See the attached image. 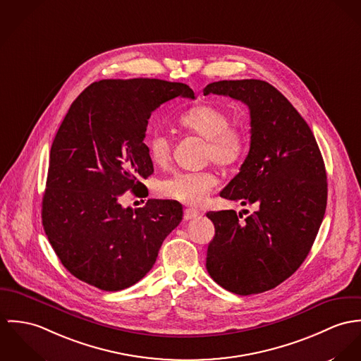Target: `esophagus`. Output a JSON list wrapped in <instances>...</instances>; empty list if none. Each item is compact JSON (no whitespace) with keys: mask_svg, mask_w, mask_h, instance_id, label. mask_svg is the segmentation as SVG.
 I'll use <instances>...</instances> for the list:
<instances>
[{"mask_svg":"<svg viewBox=\"0 0 361 361\" xmlns=\"http://www.w3.org/2000/svg\"><path fill=\"white\" fill-rule=\"evenodd\" d=\"M200 216V212L195 210V209H185L184 210V220H192V219H197Z\"/></svg>","mask_w":361,"mask_h":361,"instance_id":"esophagus-1","label":"esophagus"}]
</instances>
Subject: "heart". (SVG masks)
Here are the masks:
<instances>
[{
    "instance_id": "obj_1",
    "label": "heart",
    "mask_w": 361,
    "mask_h": 361,
    "mask_svg": "<svg viewBox=\"0 0 361 361\" xmlns=\"http://www.w3.org/2000/svg\"><path fill=\"white\" fill-rule=\"evenodd\" d=\"M180 124L207 141L206 159L221 167L237 164L247 151L246 133L231 126V116L219 106L207 104L195 106L180 116ZM145 144L151 161L157 166H166L171 161L173 141L169 134L152 131ZM217 183V176L209 170L177 171L161 181L159 192L163 197L198 206Z\"/></svg>"
}]
</instances>
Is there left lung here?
Wrapping results in <instances>:
<instances>
[{
  "label": "left lung",
  "instance_id": "obj_1",
  "mask_svg": "<svg viewBox=\"0 0 361 361\" xmlns=\"http://www.w3.org/2000/svg\"><path fill=\"white\" fill-rule=\"evenodd\" d=\"M209 94L249 108L250 149L220 197L255 210L245 219L235 210L206 214L214 224L206 269L233 293H260L289 279L309 255L326 207L325 166L309 124L267 81H214L203 90Z\"/></svg>",
  "mask_w": 361,
  "mask_h": 361
}]
</instances>
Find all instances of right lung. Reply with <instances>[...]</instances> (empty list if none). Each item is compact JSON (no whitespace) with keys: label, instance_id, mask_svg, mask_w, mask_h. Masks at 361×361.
Listing matches in <instances>:
<instances>
[{"label":"right lung","instance_id":"right-lung-1","mask_svg":"<svg viewBox=\"0 0 361 361\" xmlns=\"http://www.w3.org/2000/svg\"><path fill=\"white\" fill-rule=\"evenodd\" d=\"M176 97L195 98L183 82L95 81L73 101L54 138L44 231L65 269L98 289L121 290L144 279L183 220L177 200H148L137 209L119 202L154 173L144 144L148 119Z\"/></svg>","mask_w":361,"mask_h":361}]
</instances>
